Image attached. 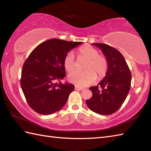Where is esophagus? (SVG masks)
<instances>
[{
    "label": "esophagus",
    "instance_id": "34e87169",
    "mask_svg": "<svg viewBox=\"0 0 151 151\" xmlns=\"http://www.w3.org/2000/svg\"><path fill=\"white\" fill-rule=\"evenodd\" d=\"M75 89H76V90H79V91H82V90H83V89H84V88H79V87L76 86H75Z\"/></svg>",
    "mask_w": 151,
    "mask_h": 151
}]
</instances>
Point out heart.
<instances>
[{
  "label": "heart",
  "mask_w": 151,
  "mask_h": 151,
  "mask_svg": "<svg viewBox=\"0 0 151 151\" xmlns=\"http://www.w3.org/2000/svg\"><path fill=\"white\" fill-rule=\"evenodd\" d=\"M79 57L87 59L84 71H74L68 76L70 83L80 88H84L96 79V74L101 78L106 74L108 63L106 58L99 54L98 50L90 45H84L78 50ZM63 65L65 70L70 72L74 69L75 60L72 52H68L63 58Z\"/></svg>",
  "instance_id": "obj_1"
}]
</instances>
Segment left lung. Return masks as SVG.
<instances>
[{"label": "left lung", "instance_id": "8db88e82", "mask_svg": "<svg viewBox=\"0 0 151 151\" xmlns=\"http://www.w3.org/2000/svg\"><path fill=\"white\" fill-rule=\"evenodd\" d=\"M101 49L108 63L103 79L96 86L91 87L93 96L86 100L88 108L103 115H109L119 109L127 96L131 85L132 75L122 53L109 45L93 43Z\"/></svg>", "mask_w": 151, "mask_h": 151}]
</instances>
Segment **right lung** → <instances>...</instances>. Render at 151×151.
<instances>
[{"mask_svg": "<svg viewBox=\"0 0 151 151\" xmlns=\"http://www.w3.org/2000/svg\"><path fill=\"white\" fill-rule=\"evenodd\" d=\"M83 42L49 40L31 52L22 66L21 86L29 106L41 115H50L66 103L74 86L60 81L66 74L65 55Z\"/></svg>", "mask_w": 151, "mask_h": 151, "instance_id": "add662e5", "label": "right lung"}]
</instances>
